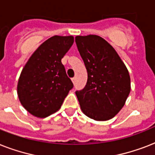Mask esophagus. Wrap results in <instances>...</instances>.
Wrapping results in <instances>:
<instances>
[{
  "label": "esophagus",
  "instance_id": "esophagus-1",
  "mask_svg": "<svg viewBox=\"0 0 155 155\" xmlns=\"http://www.w3.org/2000/svg\"><path fill=\"white\" fill-rule=\"evenodd\" d=\"M71 80H72L73 84H75V81H76V79H75V77L72 78V79H71Z\"/></svg>",
  "mask_w": 155,
  "mask_h": 155
}]
</instances>
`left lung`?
<instances>
[{
    "instance_id": "obj_1",
    "label": "left lung",
    "mask_w": 155,
    "mask_h": 155,
    "mask_svg": "<svg viewBox=\"0 0 155 155\" xmlns=\"http://www.w3.org/2000/svg\"><path fill=\"white\" fill-rule=\"evenodd\" d=\"M75 42L87 71L85 87L75 92L81 110L96 120H109L119 113L130 94L129 71L101 37L76 36Z\"/></svg>"
}]
</instances>
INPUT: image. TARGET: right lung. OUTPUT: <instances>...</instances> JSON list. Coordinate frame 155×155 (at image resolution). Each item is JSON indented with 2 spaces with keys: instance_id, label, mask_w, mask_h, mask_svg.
I'll use <instances>...</instances> for the list:
<instances>
[{
  "instance_id": "right-lung-1",
  "label": "right lung",
  "mask_w": 155,
  "mask_h": 155,
  "mask_svg": "<svg viewBox=\"0 0 155 155\" xmlns=\"http://www.w3.org/2000/svg\"><path fill=\"white\" fill-rule=\"evenodd\" d=\"M73 42L72 36L50 38L34 52L21 71L18 98L32 115L43 118L55 113L74 86L61 62Z\"/></svg>"
}]
</instances>
